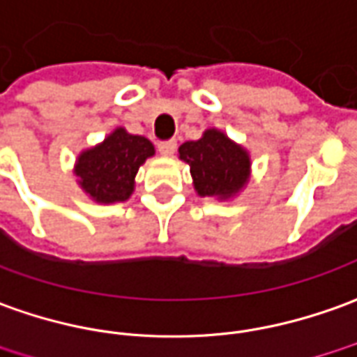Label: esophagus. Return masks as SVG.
<instances>
[{
    "mask_svg": "<svg viewBox=\"0 0 357 357\" xmlns=\"http://www.w3.org/2000/svg\"><path fill=\"white\" fill-rule=\"evenodd\" d=\"M157 149H159V153H161V155L169 157V155H173L174 151H176V142H174V139H169V142H161V144L157 146Z\"/></svg>",
    "mask_w": 357,
    "mask_h": 357,
    "instance_id": "1",
    "label": "esophagus"
}]
</instances>
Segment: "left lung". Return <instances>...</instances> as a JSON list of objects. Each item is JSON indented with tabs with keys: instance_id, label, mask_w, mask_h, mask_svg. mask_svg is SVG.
Masks as SVG:
<instances>
[{
	"instance_id": "left-lung-1",
	"label": "left lung",
	"mask_w": 357,
	"mask_h": 357,
	"mask_svg": "<svg viewBox=\"0 0 357 357\" xmlns=\"http://www.w3.org/2000/svg\"><path fill=\"white\" fill-rule=\"evenodd\" d=\"M178 157L190 167L194 188L200 196L227 200L249 183L250 157L247 149L215 128L206 130L196 142H184L178 147Z\"/></svg>"
}]
</instances>
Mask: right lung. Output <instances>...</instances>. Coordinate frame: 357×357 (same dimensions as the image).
Returning a JSON list of instances; mask_svg holds the SVG:
<instances>
[{
    "instance_id": "obj_1",
    "label": "right lung",
    "mask_w": 357,
    "mask_h": 357,
    "mask_svg": "<svg viewBox=\"0 0 357 357\" xmlns=\"http://www.w3.org/2000/svg\"><path fill=\"white\" fill-rule=\"evenodd\" d=\"M151 155H155V147L147 137L116 128L102 144L85 149L77 157V183L95 202H124L134 192L137 169Z\"/></svg>"
}]
</instances>
